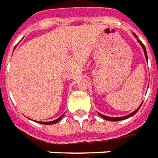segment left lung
<instances>
[{
  "mask_svg": "<svg viewBox=\"0 0 158 158\" xmlns=\"http://www.w3.org/2000/svg\"><path fill=\"white\" fill-rule=\"evenodd\" d=\"M134 35H135V38H138L137 35H136L135 33H134ZM138 42H139V43H140V45L142 46L143 49V52H144L145 57H146V59H147V60H148V55H147V52H146V48H145L144 45L143 44V43L140 40H138ZM142 103H143V102H142ZM142 103H141V105H140L139 106V107H138L137 109H136V110H135V111H134V112L130 113V115H125V116H122V117H109V116H106V115H102V114H100V113H98V114H99V115H100V116H102V117L103 118V119H105V120H110V121H119V120H125V119H127V118L130 117V116H132V115H135V113H137L138 110H139V108L141 107V106H142Z\"/></svg>",
  "mask_w": 158,
  "mask_h": 158,
  "instance_id": "obj_1",
  "label": "left lung"
}]
</instances>
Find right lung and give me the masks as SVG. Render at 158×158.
<instances>
[{
    "mask_svg": "<svg viewBox=\"0 0 158 158\" xmlns=\"http://www.w3.org/2000/svg\"><path fill=\"white\" fill-rule=\"evenodd\" d=\"M64 114H63V115H61V116H60L58 119H56V120H52V121H49V122H42V121H37L38 123H40V124H43V125H53V124H56V123H57L59 120H61V118L63 117V115H64Z\"/></svg>",
    "mask_w": 158,
    "mask_h": 158,
    "instance_id": "1",
    "label": "right lung"
}]
</instances>
